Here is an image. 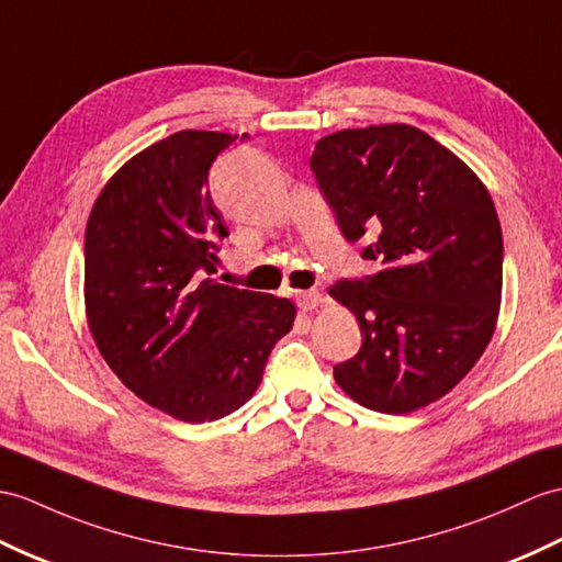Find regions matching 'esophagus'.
I'll return each mask as SVG.
<instances>
[{
	"instance_id": "34e87169",
	"label": "esophagus",
	"mask_w": 562,
	"mask_h": 562,
	"mask_svg": "<svg viewBox=\"0 0 562 562\" xmlns=\"http://www.w3.org/2000/svg\"><path fill=\"white\" fill-rule=\"evenodd\" d=\"M295 300H297V307H300V310H303V312H310V310H314V307H317V305L322 303V293H319L317 289L300 291V293L295 295Z\"/></svg>"
}]
</instances>
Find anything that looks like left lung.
I'll use <instances>...</instances> for the list:
<instances>
[{
  "instance_id": "1",
  "label": "left lung",
  "mask_w": 562,
  "mask_h": 562,
  "mask_svg": "<svg viewBox=\"0 0 562 562\" xmlns=\"http://www.w3.org/2000/svg\"><path fill=\"white\" fill-rule=\"evenodd\" d=\"M346 240H367L374 277L328 289L358 317L362 346L334 367L355 403L405 415L439 401L494 336L501 222L484 183L431 135L407 126L326 135L310 159Z\"/></svg>"
}]
</instances>
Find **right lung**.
<instances>
[{
    "label": "right lung",
    "instance_id": "right-lung-1",
    "mask_svg": "<svg viewBox=\"0 0 562 562\" xmlns=\"http://www.w3.org/2000/svg\"><path fill=\"white\" fill-rule=\"evenodd\" d=\"M238 135L178 131L109 178L86 228V314L114 374L181 422L252 398L295 305L210 279L228 236L210 169ZM245 138V135H243Z\"/></svg>",
    "mask_w": 562,
    "mask_h": 562
}]
</instances>
